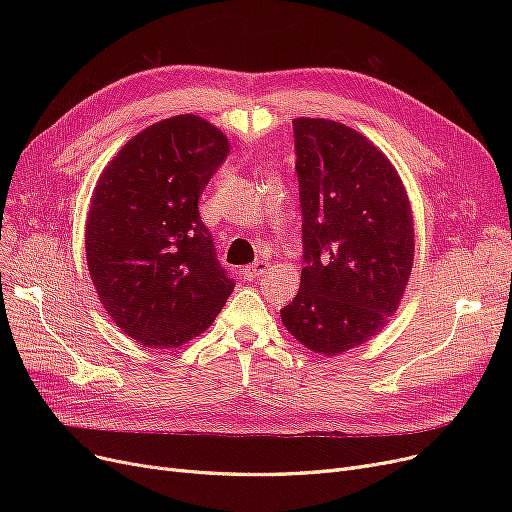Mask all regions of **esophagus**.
<instances>
[{
	"label": "esophagus",
	"mask_w": 512,
	"mask_h": 512,
	"mask_svg": "<svg viewBox=\"0 0 512 512\" xmlns=\"http://www.w3.org/2000/svg\"><path fill=\"white\" fill-rule=\"evenodd\" d=\"M267 272H270V263H267V261H255V263L247 265L245 270H242V276H245V280H255V278H261Z\"/></svg>",
	"instance_id": "esophagus-1"
}]
</instances>
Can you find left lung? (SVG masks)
Listing matches in <instances>:
<instances>
[{"label": "left lung", "instance_id": "left-lung-1", "mask_svg": "<svg viewBox=\"0 0 512 512\" xmlns=\"http://www.w3.org/2000/svg\"><path fill=\"white\" fill-rule=\"evenodd\" d=\"M303 211L301 290L280 311L321 355L380 332L411 276L415 232L405 186L363 134L324 118L292 120Z\"/></svg>", "mask_w": 512, "mask_h": 512}]
</instances>
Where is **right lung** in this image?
<instances>
[{"label":"right lung","instance_id":"add662e5","mask_svg":"<svg viewBox=\"0 0 512 512\" xmlns=\"http://www.w3.org/2000/svg\"><path fill=\"white\" fill-rule=\"evenodd\" d=\"M228 151L203 118L174 116L130 139L95 186L91 280L118 328L145 346L174 348L201 334L234 290L199 215Z\"/></svg>","mask_w":512,"mask_h":512}]
</instances>
